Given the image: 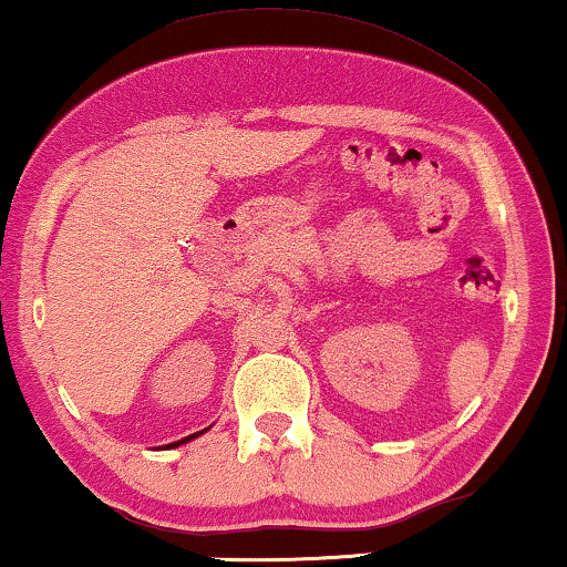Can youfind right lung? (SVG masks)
<instances>
[{
    "label": "right lung",
    "instance_id": "add662e5",
    "mask_svg": "<svg viewBox=\"0 0 567 567\" xmlns=\"http://www.w3.org/2000/svg\"><path fill=\"white\" fill-rule=\"evenodd\" d=\"M207 429H210V426H207ZM207 429H203V432H207ZM203 432H197V434H189V436H185V440H179V442H174V444H166V446H169V450H172V446H179V444H185V442H189V440H195V436H200Z\"/></svg>",
    "mask_w": 567,
    "mask_h": 567
}]
</instances>
